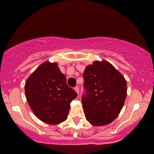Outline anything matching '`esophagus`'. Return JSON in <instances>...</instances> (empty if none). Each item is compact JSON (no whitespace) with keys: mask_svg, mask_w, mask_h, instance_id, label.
<instances>
[{"mask_svg":"<svg viewBox=\"0 0 154 154\" xmlns=\"http://www.w3.org/2000/svg\"><path fill=\"white\" fill-rule=\"evenodd\" d=\"M75 91L76 93L79 94V88L78 86H77V87H75Z\"/></svg>","mask_w":154,"mask_h":154,"instance_id":"34e87169","label":"esophagus"}]
</instances>
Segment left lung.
I'll list each match as a JSON object with an SVG mask.
<instances>
[{
    "label": "left lung",
    "mask_w": 154,
    "mask_h": 154,
    "mask_svg": "<svg viewBox=\"0 0 154 154\" xmlns=\"http://www.w3.org/2000/svg\"><path fill=\"white\" fill-rule=\"evenodd\" d=\"M85 93L82 97L86 119L95 126L110 123L125 103L127 83L109 63L95 61L83 73Z\"/></svg>",
    "instance_id": "8db88e82"
}]
</instances>
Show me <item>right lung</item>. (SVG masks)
<instances>
[{
	"instance_id": "obj_1",
	"label": "right lung",
	"mask_w": 154,
	"mask_h": 154,
	"mask_svg": "<svg viewBox=\"0 0 154 154\" xmlns=\"http://www.w3.org/2000/svg\"><path fill=\"white\" fill-rule=\"evenodd\" d=\"M27 101L42 122L56 125L65 121L70 103L77 93L66 84L57 63L45 62L32 73L25 85Z\"/></svg>"
}]
</instances>
